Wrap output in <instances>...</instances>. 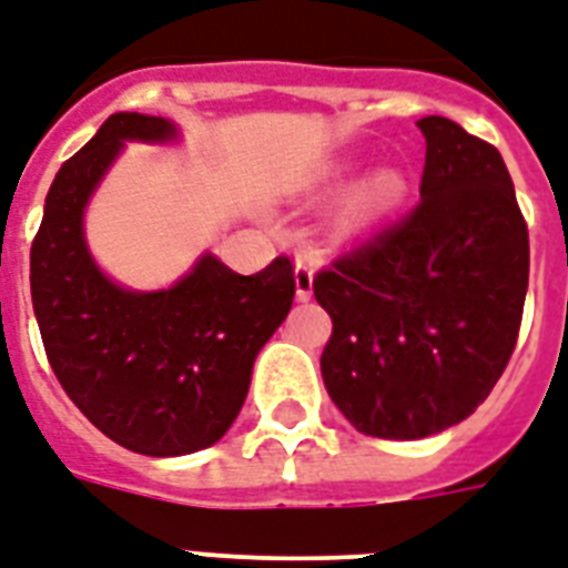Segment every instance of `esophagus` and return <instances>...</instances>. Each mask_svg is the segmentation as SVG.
Masks as SVG:
<instances>
[{
  "mask_svg": "<svg viewBox=\"0 0 568 568\" xmlns=\"http://www.w3.org/2000/svg\"><path fill=\"white\" fill-rule=\"evenodd\" d=\"M313 258L310 255H297L294 262V283H297V301H310L313 297Z\"/></svg>",
  "mask_w": 568,
  "mask_h": 568,
  "instance_id": "obj_1",
  "label": "esophagus"
}]
</instances>
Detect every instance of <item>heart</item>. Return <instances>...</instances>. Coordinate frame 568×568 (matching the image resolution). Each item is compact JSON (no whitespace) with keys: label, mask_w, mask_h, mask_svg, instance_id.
Listing matches in <instances>:
<instances>
[{"label":"heart","mask_w":568,"mask_h":568,"mask_svg":"<svg viewBox=\"0 0 568 568\" xmlns=\"http://www.w3.org/2000/svg\"><path fill=\"white\" fill-rule=\"evenodd\" d=\"M405 196V179L393 169L375 172L372 179H366L361 187L354 190L345 207H342V226L345 229H366L372 223H378L381 216L389 214L393 207L399 205Z\"/></svg>","instance_id":"obj_1"}]
</instances>
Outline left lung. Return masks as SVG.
<instances>
[{
  "label": "left lung",
  "mask_w": 568,
  "mask_h": 568,
  "mask_svg": "<svg viewBox=\"0 0 568 568\" xmlns=\"http://www.w3.org/2000/svg\"><path fill=\"white\" fill-rule=\"evenodd\" d=\"M419 205L313 280L331 313L324 387L357 432L417 440L470 417L504 375L525 313L530 241L504 158L444 115Z\"/></svg>",
  "instance_id": "1"
}]
</instances>
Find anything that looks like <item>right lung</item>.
<instances>
[{
  "instance_id": "1",
  "label": "right lung",
  "mask_w": 568,
  "mask_h": 568,
  "mask_svg": "<svg viewBox=\"0 0 568 568\" xmlns=\"http://www.w3.org/2000/svg\"><path fill=\"white\" fill-rule=\"evenodd\" d=\"M124 140L166 142L160 115L115 112L55 175L32 241V306L55 378L89 423L142 456H187L223 438L244 405L255 354L294 301L288 255L253 276L207 253L163 292L101 274L82 211Z\"/></svg>"
}]
</instances>
